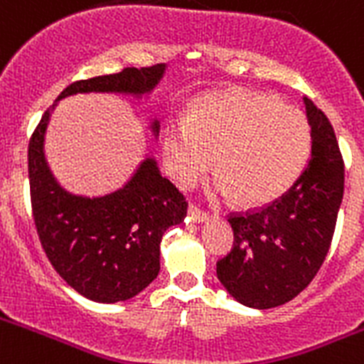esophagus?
I'll use <instances>...</instances> for the list:
<instances>
[{
    "instance_id": "1",
    "label": "esophagus",
    "mask_w": 364,
    "mask_h": 364,
    "mask_svg": "<svg viewBox=\"0 0 364 364\" xmlns=\"http://www.w3.org/2000/svg\"><path fill=\"white\" fill-rule=\"evenodd\" d=\"M188 217H190V220L192 222H199V224H203V222H208L210 220V215L208 213H204V211H200L199 208H196V206H188Z\"/></svg>"
}]
</instances>
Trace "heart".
<instances>
[{"label":"heart","instance_id":"b5f03b06","mask_svg":"<svg viewBox=\"0 0 364 364\" xmlns=\"http://www.w3.org/2000/svg\"><path fill=\"white\" fill-rule=\"evenodd\" d=\"M309 126L294 107L264 94L235 92L197 105L188 119L165 128L164 158L172 181L188 188L217 167L208 186L213 200L240 196L259 204L283 193L304 167Z\"/></svg>","mask_w":364,"mask_h":364}]
</instances>
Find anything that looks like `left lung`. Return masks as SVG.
<instances>
[{
	"mask_svg": "<svg viewBox=\"0 0 364 364\" xmlns=\"http://www.w3.org/2000/svg\"><path fill=\"white\" fill-rule=\"evenodd\" d=\"M302 101L311 160L279 199L229 218L235 247L217 263L222 287L247 308L270 309L297 297L322 267L336 228L343 160L329 119L311 100Z\"/></svg>",
	"mask_w": 364,
	"mask_h": 364,
	"instance_id": "left-lung-1",
	"label": "left lung"
}]
</instances>
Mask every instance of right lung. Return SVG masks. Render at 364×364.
<instances>
[{
	"instance_id": "add662e5",
	"label": "right lung",
	"mask_w": 364,
	"mask_h": 364,
	"mask_svg": "<svg viewBox=\"0 0 364 364\" xmlns=\"http://www.w3.org/2000/svg\"><path fill=\"white\" fill-rule=\"evenodd\" d=\"M165 70V63L128 67L119 74L76 81L46 110L31 135L28 176L38 238L60 277L88 301H128L156 279L161 236L171 225L181 224L186 200L161 176L151 151L119 188L92 197L69 192L46 158L48 124L60 101L77 94L149 97ZM147 126L156 139L160 121L149 115Z\"/></svg>"
}]
</instances>
